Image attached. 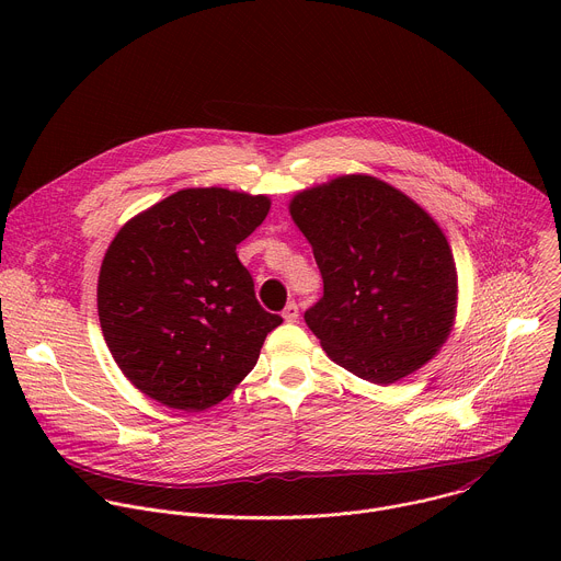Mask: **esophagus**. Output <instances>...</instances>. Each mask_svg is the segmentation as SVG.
<instances>
[{
  "label": "esophagus",
  "mask_w": 561,
  "mask_h": 561,
  "mask_svg": "<svg viewBox=\"0 0 561 561\" xmlns=\"http://www.w3.org/2000/svg\"><path fill=\"white\" fill-rule=\"evenodd\" d=\"M282 317H284V322H288V324L297 322V319H299V306L295 301H288L286 308L282 310Z\"/></svg>",
  "instance_id": "1"
}]
</instances>
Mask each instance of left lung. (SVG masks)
<instances>
[{"label": "left lung", "mask_w": 561, "mask_h": 561, "mask_svg": "<svg viewBox=\"0 0 561 561\" xmlns=\"http://www.w3.org/2000/svg\"><path fill=\"white\" fill-rule=\"evenodd\" d=\"M290 215L324 279L304 319L329 357L379 386L422 368L457 306L455 260L433 217L368 175L297 193Z\"/></svg>", "instance_id": "8db88e82"}]
</instances>
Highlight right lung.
I'll list each match as a JSON object with an SVG mask.
<instances>
[{
    "mask_svg": "<svg viewBox=\"0 0 561 561\" xmlns=\"http://www.w3.org/2000/svg\"><path fill=\"white\" fill-rule=\"evenodd\" d=\"M271 199L186 188L133 217L100 271L98 312L122 373L159 404L199 413L257 364L282 317L264 310L234 249Z\"/></svg>",
    "mask_w": 561,
    "mask_h": 561,
    "instance_id": "add662e5",
    "label": "right lung"
}]
</instances>
